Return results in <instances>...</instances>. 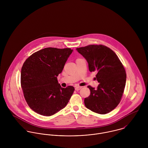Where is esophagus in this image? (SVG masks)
<instances>
[{"instance_id":"obj_1","label":"esophagus","mask_w":148,"mask_h":148,"mask_svg":"<svg viewBox=\"0 0 148 148\" xmlns=\"http://www.w3.org/2000/svg\"><path fill=\"white\" fill-rule=\"evenodd\" d=\"M82 88L81 86H76L75 87V90H79Z\"/></svg>"}]
</instances>
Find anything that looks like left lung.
I'll list each match as a JSON object with an SVG mask.
<instances>
[{
    "instance_id": "left-lung-1",
    "label": "left lung",
    "mask_w": 148,
    "mask_h": 148,
    "mask_svg": "<svg viewBox=\"0 0 148 148\" xmlns=\"http://www.w3.org/2000/svg\"><path fill=\"white\" fill-rule=\"evenodd\" d=\"M76 50L86 60L90 72H97V89L89 85L90 93L85 98V106L101 114L111 112L121 101L127 74L117 55L105 45H89Z\"/></svg>"
}]
</instances>
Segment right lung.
Masks as SVG:
<instances>
[{
  "label": "right lung",
  "mask_w": 148,
  "mask_h": 148,
  "mask_svg": "<svg viewBox=\"0 0 148 148\" xmlns=\"http://www.w3.org/2000/svg\"><path fill=\"white\" fill-rule=\"evenodd\" d=\"M73 50L48 47L31 55L23 64L21 83L27 104L36 113L52 116L69 102L75 88H62L57 76Z\"/></svg>",
  "instance_id": "obj_1"
}]
</instances>
